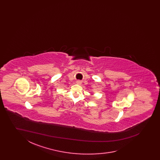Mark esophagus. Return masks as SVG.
Wrapping results in <instances>:
<instances>
[{"instance_id": "esophagus-1", "label": "esophagus", "mask_w": 160, "mask_h": 160, "mask_svg": "<svg viewBox=\"0 0 160 160\" xmlns=\"http://www.w3.org/2000/svg\"><path fill=\"white\" fill-rule=\"evenodd\" d=\"M81 83H82V82H81V81H80V80H77V84H81Z\"/></svg>"}]
</instances>
